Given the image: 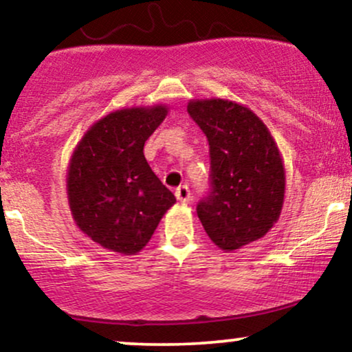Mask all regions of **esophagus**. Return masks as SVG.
<instances>
[{
	"label": "esophagus",
	"instance_id": "1",
	"mask_svg": "<svg viewBox=\"0 0 352 352\" xmlns=\"http://www.w3.org/2000/svg\"><path fill=\"white\" fill-rule=\"evenodd\" d=\"M175 197L180 204H190V201H192V193H190V188L187 185H182V187L177 188Z\"/></svg>",
	"mask_w": 352,
	"mask_h": 352
}]
</instances>
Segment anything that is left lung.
<instances>
[{"label":"left lung","mask_w":352,"mask_h":352,"mask_svg":"<svg viewBox=\"0 0 352 352\" xmlns=\"http://www.w3.org/2000/svg\"><path fill=\"white\" fill-rule=\"evenodd\" d=\"M187 111L207 135L212 164L213 190L197 213L210 240L235 252L263 238L281 215L283 155L266 124L243 104L190 99Z\"/></svg>","instance_id":"1"}]
</instances>
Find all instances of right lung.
Instances as JSON below:
<instances>
[{
	"mask_svg": "<svg viewBox=\"0 0 352 352\" xmlns=\"http://www.w3.org/2000/svg\"><path fill=\"white\" fill-rule=\"evenodd\" d=\"M167 114V104L117 109L72 151L66 175L72 220L102 248L137 254L177 201L144 157L145 140Z\"/></svg>",
	"mask_w": 352,
	"mask_h": 352,
	"instance_id": "1",
	"label": "right lung"
}]
</instances>
